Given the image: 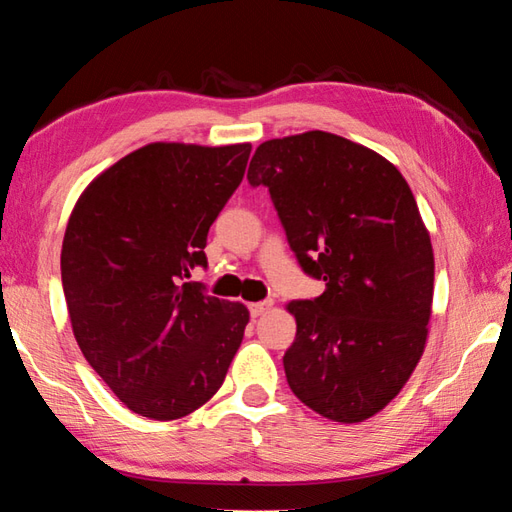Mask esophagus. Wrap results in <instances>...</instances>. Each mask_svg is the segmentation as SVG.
Returning a JSON list of instances; mask_svg holds the SVG:
<instances>
[{
  "instance_id": "34e87169",
  "label": "esophagus",
  "mask_w": 512,
  "mask_h": 512,
  "mask_svg": "<svg viewBox=\"0 0 512 512\" xmlns=\"http://www.w3.org/2000/svg\"><path fill=\"white\" fill-rule=\"evenodd\" d=\"M271 305H273L271 300H264V302H253V305H248V309H250V316H253V318L262 316L264 311H266L268 307H271Z\"/></svg>"
}]
</instances>
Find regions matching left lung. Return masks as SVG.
Returning <instances> with one entry per match:
<instances>
[{
    "instance_id": "left-lung-1",
    "label": "left lung",
    "mask_w": 512,
    "mask_h": 512,
    "mask_svg": "<svg viewBox=\"0 0 512 512\" xmlns=\"http://www.w3.org/2000/svg\"><path fill=\"white\" fill-rule=\"evenodd\" d=\"M250 187H268L302 271L325 282L289 302L293 395L334 422H361L418 366L433 300V250L409 185L379 153L309 131L257 146Z\"/></svg>"
}]
</instances>
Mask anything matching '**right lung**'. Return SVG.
Returning <instances> with one entry per match:
<instances>
[{
    "label": "right lung",
    "mask_w": 512,
    "mask_h": 512,
    "mask_svg": "<svg viewBox=\"0 0 512 512\" xmlns=\"http://www.w3.org/2000/svg\"><path fill=\"white\" fill-rule=\"evenodd\" d=\"M250 144L155 142L94 178L69 216L60 275L76 343L133 413L176 420L219 391L248 309L187 282L244 178Z\"/></svg>",
    "instance_id": "right-lung-1"
}]
</instances>
